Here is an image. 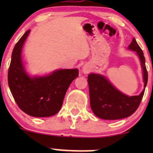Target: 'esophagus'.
<instances>
[{
  "instance_id": "obj_1",
  "label": "esophagus",
  "mask_w": 153,
  "mask_h": 153,
  "mask_svg": "<svg viewBox=\"0 0 153 153\" xmlns=\"http://www.w3.org/2000/svg\"><path fill=\"white\" fill-rule=\"evenodd\" d=\"M82 71H83V72H84V73H85V74L88 73V72H89V68L88 67H86V66H84V67H83Z\"/></svg>"
}]
</instances>
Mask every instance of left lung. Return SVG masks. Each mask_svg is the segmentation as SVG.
<instances>
[{
    "instance_id": "obj_1",
    "label": "left lung",
    "mask_w": 153,
    "mask_h": 153,
    "mask_svg": "<svg viewBox=\"0 0 153 153\" xmlns=\"http://www.w3.org/2000/svg\"><path fill=\"white\" fill-rule=\"evenodd\" d=\"M128 49L137 52L141 61L144 89L139 95L128 96L112 85L103 75L89 74L88 84L90 106L95 115L104 120H118L130 116L139 106L147 84L148 73L142 49L133 38Z\"/></svg>"
}]
</instances>
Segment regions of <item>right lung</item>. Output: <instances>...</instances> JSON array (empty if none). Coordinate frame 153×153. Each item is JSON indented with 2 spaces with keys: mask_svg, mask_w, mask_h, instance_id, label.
Returning a JSON list of instances; mask_svg holds the SVG:
<instances>
[{
  "mask_svg": "<svg viewBox=\"0 0 153 153\" xmlns=\"http://www.w3.org/2000/svg\"><path fill=\"white\" fill-rule=\"evenodd\" d=\"M30 30L14 47L8 71V84L20 109L33 117H49L59 112L68 88L78 76V69H59L50 75L31 78L25 72L21 50Z\"/></svg>",
  "mask_w": 153,
  "mask_h": 153,
  "instance_id": "obj_1",
  "label": "right lung"
}]
</instances>
